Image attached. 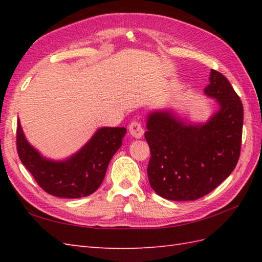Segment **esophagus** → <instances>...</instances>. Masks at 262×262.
<instances>
[{
	"label": "esophagus",
	"instance_id": "1",
	"mask_svg": "<svg viewBox=\"0 0 262 262\" xmlns=\"http://www.w3.org/2000/svg\"><path fill=\"white\" fill-rule=\"evenodd\" d=\"M130 135L135 138H141L144 134V129L140 121H132L130 125L128 126Z\"/></svg>",
	"mask_w": 262,
	"mask_h": 262
}]
</instances>
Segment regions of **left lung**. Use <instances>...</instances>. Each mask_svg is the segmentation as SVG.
<instances>
[{"instance_id":"1","label":"left lung","mask_w":262,"mask_h":262,"mask_svg":"<svg viewBox=\"0 0 262 262\" xmlns=\"http://www.w3.org/2000/svg\"><path fill=\"white\" fill-rule=\"evenodd\" d=\"M204 91L219 107L206 122L187 121L166 109L153 110L147 116L148 181L165 199L186 202L204 197L232 173L240 158V98L226 77L215 70Z\"/></svg>"}]
</instances>
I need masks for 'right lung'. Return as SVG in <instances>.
Wrapping results in <instances>:
<instances>
[{"mask_svg":"<svg viewBox=\"0 0 262 262\" xmlns=\"http://www.w3.org/2000/svg\"><path fill=\"white\" fill-rule=\"evenodd\" d=\"M126 132L125 127H101L76 153L64 160H52L27 141L18 119L16 149L22 164L47 193L59 198H81L101 185Z\"/></svg>","mask_w":262,"mask_h":262,"instance_id":"1","label":"right lung"}]
</instances>
